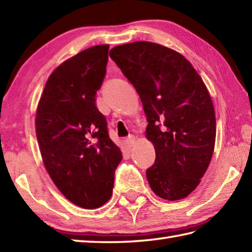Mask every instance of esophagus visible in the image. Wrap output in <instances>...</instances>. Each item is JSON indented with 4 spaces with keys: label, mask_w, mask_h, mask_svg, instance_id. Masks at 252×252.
Instances as JSON below:
<instances>
[{
    "label": "esophagus",
    "mask_w": 252,
    "mask_h": 252,
    "mask_svg": "<svg viewBox=\"0 0 252 252\" xmlns=\"http://www.w3.org/2000/svg\"><path fill=\"white\" fill-rule=\"evenodd\" d=\"M135 141H136V137L134 135H130L129 137H126V145L127 149H131L132 146H134Z\"/></svg>",
    "instance_id": "esophagus-1"
}]
</instances>
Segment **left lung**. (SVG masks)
Masks as SVG:
<instances>
[{"mask_svg": "<svg viewBox=\"0 0 252 252\" xmlns=\"http://www.w3.org/2000/svg\"><path fill=\"white\" fill-rule=\"evenodd\" d=\"M109 56L135 87L149 122L145 135L156 153L146 170L151 189L167 201L186 198L215 146V111L203 80L181 53L158 43L121 44Z\"/></svg>", "mask_w": 252, "mask_h": 252, "instance_id": "1", "label": "left lung"}]
</instances>
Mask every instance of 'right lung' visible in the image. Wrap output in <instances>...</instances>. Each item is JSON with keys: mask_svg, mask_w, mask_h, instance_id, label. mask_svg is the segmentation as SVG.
<instances>
[{"mask_svg": "<svg viewBox=\"0 0 252 252\" xmlns=\"http://www.w3.org/2000/svg\"><path fill=\"white\" fill-rule=\"evenodd\" d=\"M108 50V44H99L61 63L49 76L36 111L37 140L49 176L68 201L87 210L110 199L122 159L95 103Z\"/></svg>", "mask_w": 252, "mask_h": 252, "instance_id": "1", "label": "right lung"}]
</instances>
